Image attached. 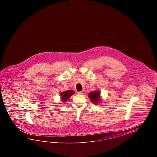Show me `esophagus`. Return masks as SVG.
Segmentation results:
<instances>
[{"label": "esophagus", "mask_w": 157, "mask_h": 157, "mask_svg": "<svg viewBox=\"0 0 157 157\" xmlns=\"http://www.w3.org/2000/svg\"><path fill=\"white\" fill-rule=\"evenodd\" d=\"M85 93H86V91H85V90H82V91H79V92H78V94H81V95H83V94H85Z\"/></svg>", "instance_id": "obj_1"}]
</instances>
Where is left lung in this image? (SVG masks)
<instances>
[{
  "instance_id": "1",
  "label": "left lung",
  "mask_w": 157,
  "mask_h": 157,
  "mask_svg": "<svg viewBox=\"0 0 157 157\" xmlns=\"http://www.w3.org/2000/svg\"><path fill=\"white\" fill-rule=\"evenodd\" d=\"M100 91H96L94 92H91L89 94V98L91 99V101L93 103H95L96 104L99 102V96H100Z\"/></svg>"
}]
</instances>
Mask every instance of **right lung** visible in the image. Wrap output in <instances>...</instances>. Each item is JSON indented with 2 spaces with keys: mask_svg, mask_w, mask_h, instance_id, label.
<instances>
[{
  "mask_svg": "<svg viewBox=\"0 0 157 157\" xmlns=\"http://www.w3.org/2000/svg\"><path fill=\"white\" fill-rule=\"evenodd\" d=\"M74 94V91L73 90H67L66 91H64L62 93L60 94L61 95V99L63 102H65L66 100H68L72 95Z\"/></svg>",
  "mask_w": 157,
  "mask_h": 157,
  "instance_id": "right-lung-1",
  "label": "right lung"
}]
</instances>
